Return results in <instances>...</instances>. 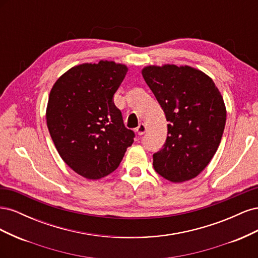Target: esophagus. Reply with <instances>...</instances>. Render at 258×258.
I'll list each match as a JSON object with an SVG mask.
<instances>
[{
  "mask_svg": "<svg viewBox=\"0 0 258 258\" xmlns=\"http://www.w3.org/2000/svg\"><path fill=\"white\" fill-rule=\"evenodd\" d=\"M145 131H146V126H145V124L144 123H140L139 126H138V128H137L138 135L139 136H142V135L145 134Z\"/></svg>",
  "mask_w": 258,
  "mask_h": 258,
  "instance_id": "34e87169",
  "label": "esophagus"
}]
</instances>
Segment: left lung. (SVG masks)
<instances>
[{"label": "left lung", "mask_w": 258, "mask_h": 258, "mask_svg": "<svg viewBox=\"0 0 258 258\" xmlns=\"http://www.w3.org/2000/svg\"><path fill=\"white\" fill-rule=\"evenodd\" d=\"M142 75L166 114L168 137L153 155L156 172L173 183L196 177L213 158L226 123L220 90L191 67L150 66Z\"/></svg>", "instance_id": "obj_1"}]
</instances>
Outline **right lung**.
<instances>
[{
	"mask_svg": "<svg viewBox=\"0 0 258 258\" xmlns=\"http://www.w3.org/2000/svg\"><path fill=\"white\" fill-rule=\"evenodd\" d=\"M128 68L114 61L70 69L49 93L46 120L50 137L67 165L88 179L118 168L135 132L124 127L114 104Z\"/></svg>",
	"mask_w": 258,
	"mask_h": 258,
	"instance_id": "right-lung-1",
	"label": "right lung"
}]
</instances>
